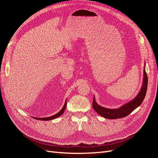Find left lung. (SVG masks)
I'll return each instance as SVG.
<instances>
[{
    "label": "left lung",
    "mask_w": 158,
    "mask_h": 158,
    "mask_svg": "<svg viewBox=\"0 0 158 158\" xmlns=\"http://www.w3.org/2000/svg\"><path fill=\"white\" fill-rule=\"evenodd\" d=\"M144 78H143V83L140 91L138 95L129 102L124 104L123 106L117 109H108L99 106L95 99L94 96L92 107L95 112L98 113L100 115L104 118L109 119H115L122 118L127 116L128 114L132 112L134 110L136 109L142 104L143 100L144 99L145 95L147 92L148 87V76L145 70V64L144 67Z\"/></svg>",
    "instance_id": "8db88e82"
}]
</instances>
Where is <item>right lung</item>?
Masks as SVG:
<instances>
[{"instance_id":"obj_1","label":"right lung","mask_w":158,"mask_h":158,"mask_svg":"<svg viewBox=\"0 0 158 158\" xmlns=\"http://www.w3.org/2000/svg\"><path fill=\"white\" fill-rule=\"evenodd\" d=\"M66 101H65V103H64V105L63 107L61 109V110H60V111L59 113H57L56 114H54V115L51 116V117H44V118L33 117V118H35V119H37V120H40V121H50V120H52V119L56 118H57L58 117L62 115V114H63V113L64 112V110H65V109H66Z\"/></svg>"}]
</instances>
